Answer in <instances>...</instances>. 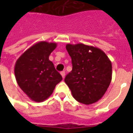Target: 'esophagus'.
I'll return each mask as SVG.
<instances>
[{
	"instance_id": "1",
	"label": "esophagus",
	"mask_w": 133,
	"mask_h": 133,
	"mask_svg": "<svg viewBox=\"0 0 133 133\" xmlns=\"http://www.w3.org/2000/svg\"><path fill=\"white\" fill-rule=\"evenodd\" d=\"M61 75H62V77H63V78H65V71H62V72H61Z\"/></svg>"
}]
</instances>
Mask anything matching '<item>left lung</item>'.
<instances>
[{
    "mask_svg": "<svg viewBox=\"0 0 133 133\" xmlns=\"http://www.w3.org/2000/svg\"><path fill=\"white\" fill-rule=\"evenodd\" d=\"M72 70L65 78L79 103L92 104L102 98L112 80V63L102 50L83 43L67 44Z\"/></svg>",
    "mask_w": 133,
    "mask_h": 133,
    "instance_id": "left-lung-1",
    "label": "left lung"
}]
</instances>
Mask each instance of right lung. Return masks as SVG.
Instances as JSON below:
<instances>
[{
	"label": "right lung",
	"instance_id": "1",
	"mask_svg": "<svg viewBox=\"0 0 133 133\" xmlns=\"http://www.w3.org/2000/svg\"><path fill=\"white\" fill-rule=\"evenodd\" d=\"M55 43L41 41L29 48L17 60L15 76L19 87L30 100L43 102L51 95L63 78L49 60Z\"/></svg>",
	"mask_w": 133,
	"mask_h": 133
}]
</instances>
